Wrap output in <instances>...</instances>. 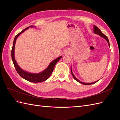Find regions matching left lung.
Masks as SVG:
<instances>
[{"label":"left lung","mask_w":120,"mask_h":120,"mask_svg":"<svg viewBox=\"0 0 120 120\" xmlns=\"http://www.w3.org/2000/svg\"><path fill=\"white\" fill-rule=\"evenodd\" d=\"M93 26H94V30H93V31H94V33L97 34H98L99 36H100L101 37H103V38H104V39H105L107 41V42H108V45H109V46L110 47V43H109V40H108V37L105 35H104V34L101 32V31L100 30V29L97 27L96 26L94 25ZM71 74H72V76H73V78H74V79H75L76 81H77V82H78L79 83H81V84H83V85H91V84H94V83H96L97 82H98V81L99 80H98V81H95V82H92V83H87L82 82H81V81H80L79 80H78V79H77V78H76V77L74 76V75L73 74V73L72 71V67H71Z\"/></svg>","instance_id":"left-lung-1"}]
</instances>
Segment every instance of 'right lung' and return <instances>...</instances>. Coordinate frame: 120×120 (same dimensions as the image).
Masks as SVG:
<instances>
[{"label": "right lung", "instance_id": "1", "mask_svg": "<svg viewBox=\"0 0 120 120\" xmlns=\"http://www.w3.org/2000/svg\"><path fill=\"white\" fill-rule=\"evenodd\" d=\"M34 27L35 26L33 25L30 26L28 27L27 28H26L24 30H23L21 32H20V33H18L17 35H16L15 36L13 41L12 50H11V57H12V60L13 61V64L14 65V67L15 68V69H16V70L18 73V74L20 75L22 78L31 82L39 83V82H43V81L46 80L49 78V77L52 74V73L54 70V68L56 64L58 62V61L61 58L62 56H61L59 57H58L57 58L55 59V60L52 61L49 64L47 68L45 69V70L42 72L38 73H29L23 70L22 69L20 68V67L19 66L18 64H17L16 60H15V56H14L15 45V43H16V39L18 38V37L20 35L21 33L24 32L26 30L28 29L29 27Z\"/></svg>", "mask_w": 120, "mask_h": 120}]
</instances>
